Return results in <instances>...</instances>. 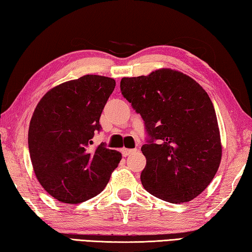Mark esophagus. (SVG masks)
Returning a JSON list of instances; mask_svg holds the SVG:
<instances>
[{"label":"esophagus","instance_id":"esophagus-1","mask_svg":"<svg viewBox=\"0 0 252 252\" xmlns=\"http://www.w3.org/2000/svg\"><path fill=\"white\" fill-rule=\"evenodd\" d=\"M137 152V149H127V148H123L122 149V154H123V156H128V155H131V154H134V153H136Z\"/></svg>","mask_w":252,"mask_h":252}]
</instances>
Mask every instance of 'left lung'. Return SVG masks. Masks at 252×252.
<instances>
[{"label":"left lung","instance_id":"left-lung-1","mask_svg":"<svg viewBox=\"0 0 252 252\" xmlns=\"http://www.w3.org/2000/svg\"><path fill=\"white\" fill-rule=\"evenodd\" d=\"M121 92L146 129L144 188L171 204L200 195L221 160L217 116L206 91L187 75L162 68L122 78Z\"/></svg>","mask_w":252,"mask_h":252}]
</instances>
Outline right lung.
<instances>
[{
  "label": "right lung",
  "mask_w": 252,
  "mask_h": 252,
  "mask_svg": "<svg viewBox=\"0 0 252 252\" xmlns=\"http://www.w3.org/2000/svg\"><path fill=\"white\" fill-rule=\"evenodd\" d=\"M115 81L85 75L48 91L31 119L29 149L42 187L61 202L79 204L104 190L121 153L92 148Z\"/></svg>",
  "instance_id": "add662e5"
}]
</instances>
